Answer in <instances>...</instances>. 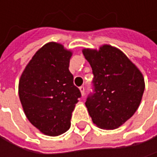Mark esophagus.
<instances>
[{"label":"esophagus","mask_w":157,"mask_h":157,"mask_svg":"<svg viewBox=\"0 0 157 157\" xmlns=\"http://www.w3.org/2000/svg\"><path fill=\"white\" fill-rule=\"evenodd\" d=\"M79 89H80V91H81L82 95L83 96V95H84V93H85V88H84V86H82H82H80V88H79Z\"/></svg>","instance_id":"esophagus-1"}]
</instances>
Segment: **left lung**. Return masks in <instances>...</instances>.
<instances>
[{
    "instance_id": "1",
    "label": "left lung",
    "mask_w": 157,
    "mask_h": 157,
    "mask_svg": "<svg viewBox=\"0 0 157 157\" xmlns=\"http://www.w3.org/2000/svg\"><path fill=\"white\" fill-rule=\"evenodd\" d=\"M82 53L93 70V90L85 105L94 124L113 130L126 122L137 110L144 81L137 67L116 48L104 45L99 51Z\"/></svg>"
}]
</instances>
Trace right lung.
<instances>
[{"instance_id": "obj_1", "label": "right lung", "mask_w": 157, "mask_h": 157, "mask_svg": "<svg viewBox=\"0 0 157 157\" xmlns=\"http://www.w3.org/2000/svg\"><path fill=\"white\" fill-rule=\"evenodd\" d=\"M72 52L49 43L32 58L19 82L26 117L42 133L57 136L71 126L72 113L82 96L69 71Z\"/></svg>"}]
</instances>
